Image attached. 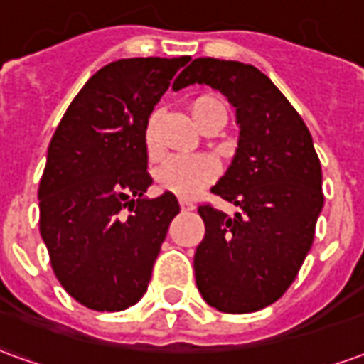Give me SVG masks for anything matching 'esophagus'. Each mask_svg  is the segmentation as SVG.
Returning <instances> with one entry per match:
<instances>
[{
    "mask_svg": "<svg viewBox=\"0 0 364 364\" xmlns=\"http://www.w3.org/2000/svg\"><path fill=\"white\" fill-rule=\"evenodd\" d=\"M179 205H181V210H193L195 208V203L191 198H179Z\"/></svg>",
    "mask_w": 364,
    "mask_h": 364,
    "instance_id": "1",
    "label": "esophagus"
}]
</instances>
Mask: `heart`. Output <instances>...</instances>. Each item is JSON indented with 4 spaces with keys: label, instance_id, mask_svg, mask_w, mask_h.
Returning a JSON list of instances; mask_svg holds the SVG:
<instances>
[{
    "label": "heart",
    "instance_id": "heart-1",
    "mask_svg": "<svg viewBox=\"0 0 364 364\" xmlns=\"http://www.w3.org/2000/svg\"><path fill=\"white\" fill-rule=\"evenodd\" d=\"M189 111L197 127L203 128L213 122L222 120L226 124L228 109L226 103L218 95L203 93L195 97L189 105ZM144 144L150 158L158 156V142H156V117H151L144 130ZM218 175V164L210 156H179V158L166 159L156 171V181L164 191L173 193L177 197H193L198 189L216 179Z\"/></svg>",
    "mask_w": 364,
    "mask_h": 364
}]
</instances>
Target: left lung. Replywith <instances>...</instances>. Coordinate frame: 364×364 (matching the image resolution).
Returning a JSON list of instances; mask_svg holds the SVG:
<instances>
[{"mask_svg":"<svg viewBox=\"0 0 364 364\" xmlns=\"http://www.w3.org/2000/svg\"><path fill=\"white\" fill-rule=\"evenodd\" d=\"M193 83L228 97L240 124L236 156L210 189L240 213L198 206L197 287L220 312H257L287 292L312 247L323 206L320 159L302 117L252 64L197 58L173 90Z\"/></svg>","mask_w":364,"mask_h":364,"instance_id":"8db88e82","label":"left lung"}]
</instances>
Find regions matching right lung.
Returning a JSON list of instances; mask_svg holds the SVG:
<instances>
[{
    "label": "right lung",
    "mask_w": 364,
    "mask_h": 364,
    "mask_svg": "<svg viewBox=\"0 0 364 364\" xmlns=\"http://www.w3.org/2000/svg\"><path fill=\"white\" fill-rule=\"evenodd\" d=\"M181 58H127L101 68L52 136L38 185L41 236L60 284L80 304L120 312L148 290L173 193L151 185L144 130Z\"/></svg>",
    "instance_id": "obj_1"
}]
</instances>
